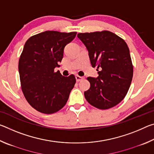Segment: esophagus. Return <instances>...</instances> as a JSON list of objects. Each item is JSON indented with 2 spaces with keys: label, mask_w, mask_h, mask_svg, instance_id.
I'll use <instances>...</instances> for the list:
<instances>
[{
  "label": "esophagus",
  "mask_w": 154,
  "mask_h": 154,
  "mask_svg": "<svg viewBox=\"0 0 154 154\" xmlns=\"http://www.w3.org/2000/svg\"><path fill=\"white\" fill-rule=\"evenodd\" d=\"M83 79H84V77H80V76H79V75H77L76 76V80H77V82H81V81L82 80H83Z\"/></svg>",
  "instance_id": "1"
}]
</instances>
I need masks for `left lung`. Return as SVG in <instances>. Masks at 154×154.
Instances as JSON below:
<instances>
[{
  "label": "left lung",
  "instance_id": "left-lung-1",
  "mask_svg": "<svg viewBox=\"0 0 154 154\" xmlns=\"http://www.w3.org/2000/svg\"><path fill=\"white\" fill-rule=\"evenodd\" d=\"M77 36L98 71L97 78H87L90 87L84 92L85 99L99 109L113 107L127 94L133 76L128 47L123 38L108 30L79 33Z\"/></svg>",
  "mask_w": 154,
  "mask_h": 154
}]
</instances>
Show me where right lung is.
Here are the masks:
<instances>
[{
  "mask_svg": "<svg viewBox=\"0 0 154 154\" xmlns=\"http://www.w3.org/2000/svg\"><path fill=\"white\" fill-rule=\"evenodd\" d=\"M76 35L48 30L30 36L25 43L18 64L21 88L27 102L38 112L54 113L66 105L76 78L72 74L62 76L54 69Z\"/></svg>",
  "mask_w": 154,
  "mask_h": 154,
  "instance_id": "right-lung-1",
  "label": "right lung"
}]
</instances>
